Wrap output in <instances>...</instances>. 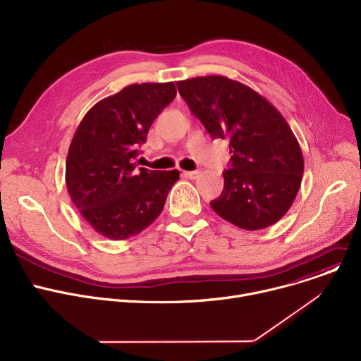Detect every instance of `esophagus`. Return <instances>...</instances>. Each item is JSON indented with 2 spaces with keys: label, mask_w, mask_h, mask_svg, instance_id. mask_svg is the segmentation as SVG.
<instances>
[{
  "label": "esophagus",
  "mask_w": 361,
  "mask_h": 361,
  "mask_svg": "<svg viewBox=\"0 0 361 361\" xmlns=\"http://www.w3.org/2000/svg\"><path fill=\"white\" fill-rule=\"evenodd\" d=\"M183 176L190 178V180H196L200 176V171H184Z\"/></svg>",
  "instance_id": "34e87169"
}]
</instances>
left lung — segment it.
<instances>
[{"instance_id": "obj_1", "label": "left lung", "mask_w": 361, "mask_h": 361, "mask_svg": "<svg viewBox=\"0 0 361 361\" xmlns=\"http://www.w3.org/2000/svg\"><path fill=\"white\" fill-rule=\"evenodd\" d=\"M177 87L210 136L229 140L231 166L212 209L247 231L280 221L303 174L299 142L280 111L248 85L222 75L178 81Z\"/></svg>"}]
</instances>
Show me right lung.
<instances>
[{
  "mask_svg": "<svg viewBox=\"0 0 361 361\" xmlns=\"http://www.w3.org/2000/svg\"><path fill=\"white\" fill-rule=\"evenodd\" d=\"M177 95L174 82L125 87L94 104L69 145L65 181L72 203L100 235L123 241L161 214L178 170H136L139 145Z\"/></svg>",
  "mask_w": 361,
  "mask_h": 361,
  "instance_id": "obj_1",
  "label": "right lung"
}]
</instances>
